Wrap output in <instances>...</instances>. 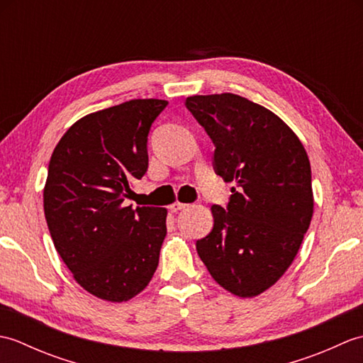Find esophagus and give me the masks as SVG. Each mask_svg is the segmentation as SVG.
<instances>
[{
	"instance_id": "obj_1",
	"label": "esophagus",
	"mask_w": 363,
	"mask_h": 363,
	"mask_svg": "<svg viewBox=\"0 0 363 363\" xmlns=\"http://www.w3.org/2000/svg\"><path fill=\"white\" fill-rule=\"evenodd\" d=\"M187 207H189V204H184V203L176 201V203H173L172 206H169V211L174 212V213H177V212H181V211H186Z\"/></svg>"
}]
</instances>
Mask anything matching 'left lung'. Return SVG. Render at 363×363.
Segmentation results:
<instances>
[{"label": "left lung", "mask_w": 363, "mask_h": 363, "mask_svg": "<svg viewBox=\"0 0 363 363\" xmlns=\"http://www.w3.org/2000/svg\"><path fill=\"white\" fill-rule=\"evenodd\" d=\"M186 106L215 145V173L235 182L226 209L212 206L198 256L223 289L257 296L287 272L309 229V157L276 113L243 96L195 95Z\"/></svg>", "instance_id": "left-lung-1"}]
</instances>
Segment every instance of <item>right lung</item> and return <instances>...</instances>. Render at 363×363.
<instances>
[{"instance_id": "right-lung-1", "label": "right lung", "mask_w": 363, "mask_h": 363, "mask_svg": "<svg viewBox=\"0 0 363 363\" xmlns=\"http://www.w3.org/2000/svg\"><path fill=\"white\" fill-rule=\"evenodd\" d=\"M165 99H130L78 120L51 154L43 209L74 281L96 298L138 295L159 265L167 209L125 206L148 169V134Z\"/></svg>"}]
</instances>
